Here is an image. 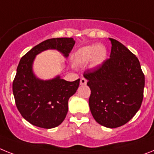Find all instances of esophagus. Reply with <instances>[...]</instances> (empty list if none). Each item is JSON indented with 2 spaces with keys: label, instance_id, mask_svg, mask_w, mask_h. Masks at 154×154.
<instances>
[{
  "label": "esophagus",
  "instance_id": "34e87169",
  "mask_svg": "<svg viewBox=\"0 0 154 154\" xmlns=\"http://www.w3.org/2000/svg\"><path fill=\"white\" fill-rule=\"evenodd\" d=\"M87 82V80L84 78H82L80 79V85H86Z\"/></svg>",
  "mask_w": 154,
  "mask_h": 154
}]
</instances>
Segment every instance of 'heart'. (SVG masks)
I'll return each instance as SVG.
<instances>
[{"instance_id": "heart-1", "label": "heart", "mask_w": 154, "mask_h": 154, "mask_svg": "<svg viewBox=\"0 0 154 154\" xmlns=\"http://www.w3.org/2000/svg\"><path fill=\"white\" fill-rule=\"evenodd\" d=\"M107 50L102 45L84 46L79 49L75 55V61L79 64H86L91 62V66L95 68L105 61Z\"/></svg>"}]
</instances>
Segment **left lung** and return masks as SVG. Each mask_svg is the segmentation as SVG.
<instances>
[{
  "label": "left lung",
  "mask_w": 154,
  "mask_h": 154,
  "mask_svg": "<svg viewBox=\"0 0 154 154\" xmlns=\"http://www.w3.org/2000/svg\"><path fill=\"white\" fill-rule=\"evenodd\" d=\"M111 54L101 66L83 74L91 91L89 105L94 120L109 128L127 124L140 109L145 76L138 59L113 38Z\"/></svg>",
  "instance_id": "1"
}]
</instances>
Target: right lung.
Returning a JSON list of instances; mask_svg holds the SVG:
<instances>
[{
    "mask_svg": "<svg viewBox=\"0 0 154 154\" xmlns=\"http://www.w3.org/2000/svg\"><path fill=\"white\" fill-rule=\"evenodd\" d=\"M75 42L72 38H57L37 45L21 58L12 84L18 110L32 125L42 128H56L65 119L68 100L76 92L80 79L68 82L57 75L51 79L38 78L33 63L38 54L55 49L67 58Z\"/></svg>",
    "mask_w": 154,
    "mask_h": 154,
    "instance_id": "1",
    "label": "right lung"
}]
</instances>
